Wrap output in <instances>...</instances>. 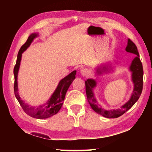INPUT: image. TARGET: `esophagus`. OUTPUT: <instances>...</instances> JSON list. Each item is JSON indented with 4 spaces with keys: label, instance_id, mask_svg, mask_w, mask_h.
<instances>
[{
    "label": "esophagus",
    "instance_id": "1",
    "mask_svg": "<svg viewBox=\"0 0 152 152\" xmlns=\"http://www.w3.org/2000/svg\"><path fill=\"white\" fill-rule=\"evenodd\" d=\"M80 73H81L82 75H83V76L88 75V74H89V70L87 68H83L80 70Z\"/></svg>",
    "mask_w": 152,
    "mask_h": 152
}]
</instances>
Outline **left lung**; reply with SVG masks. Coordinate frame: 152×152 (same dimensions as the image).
<instances>
[{
  "instance_id": "obj_1",
  "label": "left lung",
  "mask_w": 152,
  "mask_h": 152,
  "mask_svg": "<svg viewBox=\"0 0 152 152\" xmlns=\"http://www.w3.org/2000/svg\"><path fill=\"white\" fill-rule=\"evenodd\" d=\"M125 50L127 52L134 53L136 55L133 59L132 64L130 66V70L132 72V80L134 84V88H133V94L130 99L126 102L125 104L116 110H107L101 108V107L98 104L96 99L94 98L92 89L96 86V82L92 79H88L85 81L86 93L88 101L92 109L95 112L107 118H117L127 112L129 109L132 108L137 100L140 98L143 89V66L140 58V55L137 48V46L130 39H128L127 45L125 48ZM99 72H101V70L99 69Z\"/></svg>"
}]
</instances>
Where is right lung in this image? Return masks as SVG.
Listing matches in <instances>:
<instances>
[{
    "label": "right lung",
    "mask_w": 152,
    "mask_h": 152,
    "mask_svg": "<svg viewBox=\"0 0 152 152\" xmlns=\"http://www.w3.org/2000/svg\"><path fill=\"white\" fill-rule=\"evenodd\" d=\"M37 36L36 33H33L31 35L23 45L21 46V48L19 51L17 58V62L14 67V76H15V83H14V92L15 95L16 96L17 101H19V104L21 106L22 109H23L25 113H27L30 117L36 118V119H46V118L50 117L53 115H55L56 113H58L59 110H60L61 106L63 104V102L65 99L66 93L69 86H70L72 82L74 80V79L76 78V71L74 70L72 72L66 76L60 82L57 88L56 89L55 92H53L52 96L49 100L48 102L45 104L42 105L39 107H29L25 103L22 101L20 97L18 94V86H17V74L18 71L19 69L20 60H21L22 53L26 50V49L30 45L31 43L33 42V39Z\"/></svg>",
    "instance_id": "1"
}]
</instances>
